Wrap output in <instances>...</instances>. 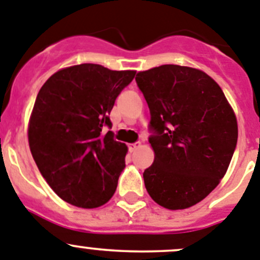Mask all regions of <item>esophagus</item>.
Segmentation results:
<instances>
[{"mask_svg":"<svg viewBox=\"0 0 260 260\" xmlns=\"http://www.w3.org/2000/svg\"><path fill=\"white\" fill-rule=\"evenodd\" d=\"M140 146H141V144H140V142H136V144H131L128 147H129V151L133 152V151H136V150H137Z\"/></svg>","mask_w":260,"mask_h":260,"instance_id":"34e87169","label":"esophagus"}]
</instances>
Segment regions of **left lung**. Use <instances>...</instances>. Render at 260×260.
<instances>
[{
  "mask_svg": "<svg viewBox=\"0 0 260 260\" xmlns=\"http://www.w3.org/2000/svg\"><path fill=\"white\" fill-rule=\"evenodd\" d=\"M136 82L155 133L145 187L160 207H193L219 185L231 163L239 135L234 109L219 84L195 68L160 65L138 72Z\"/></svg>",
  "mask_w": 260,
  "mask_h": 260,
  "instance_id": "8db88e82",
  "label": "left lung"
}]
</instances>
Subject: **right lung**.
Masks as SVG:
<instances>
[{"instance_id": "right-lung-1", "label": "right lung", "mask_w": 260, "mask_h": 260, "mask_svg": "<svg viewBox=\"0 0 260 260\" xmlns=\"http://www.w3.org/2000/svg\"><path fill=\"white\" fill-rule=\"evenodd\" d=\"M135 70L99 64L64 68L41 87L28 124L31 156L50 187L74 207L108 203L125 167V144L115 141L109 119Z\"/></svg>"}]
</instances>
